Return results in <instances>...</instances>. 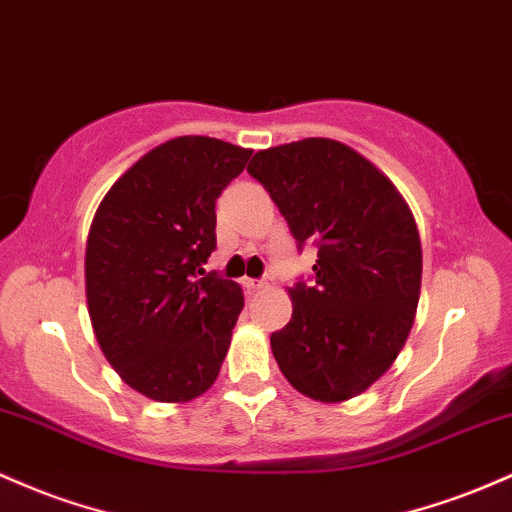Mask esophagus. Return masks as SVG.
<instances>
[{
    "label": "esophagus",
    "instance_id": "esophagus-1",
    "mask_svg": "<svg viewBox=\"0 0 512 512\" xmlns=\"http://www.w3.org/2000/svg\"><path fill=\"white\" fill-rule=\"evenodd\" d=\"M247 289H267V286H272V279L265 277V279H247L245 282Z\"/></svg>",
    "mask_w": 512,
    "mask_h": 512
}]
</instances>
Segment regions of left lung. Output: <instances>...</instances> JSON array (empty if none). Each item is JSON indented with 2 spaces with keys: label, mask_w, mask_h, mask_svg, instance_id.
<instances>
[{
  "label": "left lung",
  "mask_w": 512,
  "mask_h": 512,
  "mask_svg": "<svg viewBox=\"0 0 512 512\" xmlns=\"http://www.w3.org/2000/svg\"><path fill=\"white\" fill-rule=\"evenodd\" d=\"M247 172L299 247H318L311 282L289 289L291 320L269 338L274 359L303 396L347 401L389 372L413 328L423 277L413 213L389 177L330 138L260 150Z\"/></svg>",
  "instance_id": "8db88e82"
}]
</instances>
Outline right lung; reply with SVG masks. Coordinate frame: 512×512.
I'll use <instances>...</instances> for the list:
<instances>
[{"label": "right lung", "mask_w": 512, "mask_h": 512, "mask_svg": "<svg viewBox=\"0 0 512 512\" xmlns=\"http://www.w3.org/2000/svg\"><path fill=\"white\" fill-rule=\"evenodd\" d=\"M250 155L218 138H172L121 174L94 213L84 252L94 335L121 379L153 401H192L221 372L245 301L204 265L216 199Z\"/></svg>", "instance_id": "right-lung-1"}]
</instances>
